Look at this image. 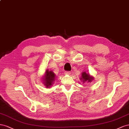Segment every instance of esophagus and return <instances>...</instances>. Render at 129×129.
I'll return each mask as SVG.
<instances>
[{
    "label": "esophagus",
    "instance_id": "obj_1",
    "mask_svg": "<svg viewBox=\"0 0 129 129\" xmlns=\"http://www.w3.org/2000/svg\"><path fill=\"white\" fill-rule=\"evenodd\" d=\"M64 73H65V75H70L71 74V73L69 71H65Z\"/></svg>",
    "mask_w": 129,
    "mask_h": 129
}]
</instances>
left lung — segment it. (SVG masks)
<instances>
[{"label": "left lung", "instance_id": "8db88e82", "mask_svg": "<svg viewBox=\"0 0 129 129\" xmlns=\"http://www.w3.org/2000/svg\"><path fill=\"white\" fill-rule=\"evenodd\" d=\"M93 79L94 77L91 76L89 73H87L86 72H83L82 73V76H81L80 79L84 83L85 82H87L88 83L91 82L92 80H93Z\"/></svg>", "mask_w": 129, "mask_h": 129}]
</instances>
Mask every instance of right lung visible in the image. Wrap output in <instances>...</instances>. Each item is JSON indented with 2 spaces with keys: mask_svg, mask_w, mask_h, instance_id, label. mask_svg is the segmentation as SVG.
<instances>
[{
  "mask_svg": "<svg viewBox=\"0 0 129 129\" xmlns=\"http://www.w3.org/2000/svg\"><path fill=\"white\" fill-rule=\"evenodd\" d=\"M56 78V75L52 71L48 69L45 71V76L43 77V83L46 88H50L53 84V82Z\"/></svg>",
  "mask_w": 129,
  "mask_h": 129,
  "instance_id": "1",
  "label": "right lung"
}]
</instances>
